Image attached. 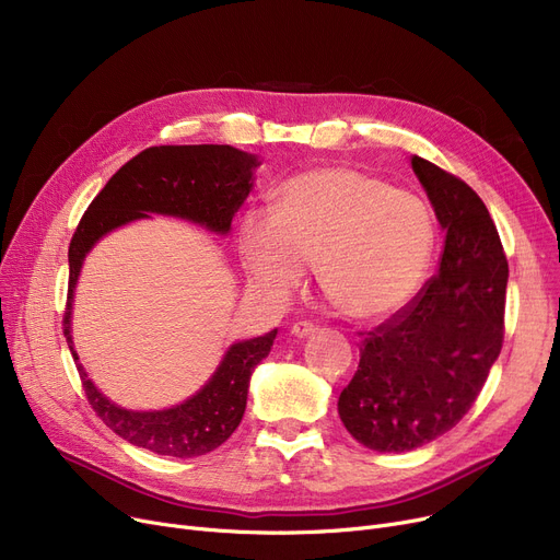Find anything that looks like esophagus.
Instances as JSON below:
<instances>
[{
  "instance_id": "34e87169",
  "label": "esophagus",
  "mask_w": 560,
  "mask_h": 560,
  "mask_svg": "<svg viewBox=\"0 0 560 560\" xmlns=\"http://www.w3.org/2000/svg\"><path fill=\"white\" fill-rule=\"evenodd\" d=\"M315 331H317V325H313V322H308V319L295 322V325L290 327V334L295 338H311Z\"/></svg>"
}]
</instances>
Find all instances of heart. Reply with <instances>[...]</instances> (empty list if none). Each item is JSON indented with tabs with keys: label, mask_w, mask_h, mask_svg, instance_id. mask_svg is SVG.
I'll return each mask as SVG.
<instances>
[{
	"label": "heart",
	"mask_w": 560,
	"mask_h": 560,
	"mask_svg": "<svg viewBox=\"0 0 560 560\" xmlns=\"http://www.w3.org/2000/svg\"><path fill=\"white\" fill-rule=\"evenodd\" d=\"M435 245L429 206L357 167L329 165L290 176L272 213L247 211L238 254L249 285L283 300L317 260V281L345 315L376 319L422 285Z\"/></svg>",
	"instance_id": "heart-1"
}]
</instances>
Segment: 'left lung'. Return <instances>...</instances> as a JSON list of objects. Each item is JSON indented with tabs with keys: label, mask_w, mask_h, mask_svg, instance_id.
<instances>
[{
	"label": "left lung",
	"mask_w": 560,
	"mask_h": 560,
	"mask_svg": "<svg viewBox=\"0 0 560 560\" xmlns=\"http://www.w3.org/2000/svg\"><path fill=\"white\" fill-rule=\"evenodd\" d=\"M445 229L438 272L361 347L338 397L345 429L374 452H410L456 427L479 397L504 342L509 262L481 197L413 156Z\"/></svg>",
	"instance_id": "8db88e82"
}]
</instances>
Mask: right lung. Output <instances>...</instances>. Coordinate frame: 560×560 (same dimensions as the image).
Returning a JSON list of instances; mask_svg holds the SVG:
<instances>
[{
	"instance_id": "obj_1",
	"label": "right lung",
	"mask_w": 560,
	"mask_h": 560,
	"mask_svg": "<svg viewBox=\"0 0 560 560\" xmlns=\"http://www.w3.org/2000/svg\"><path fill=\"white\" fill-rule=\"evenodd\" d=\"M254 154L229 144H163L150 147L117 170L83 213L70 243V283L63 334L70 345L88 401L102 422L127 443L161 456L195 458L218 450L238 429L249 376L270 354L277 329L243 342H233L213 376L184 404L163 410H129L104 397L72 345V300L85 254L113 229L150 213L182 218L215 233H229L254 186Z\"/></svg>"
}]
</instances>
